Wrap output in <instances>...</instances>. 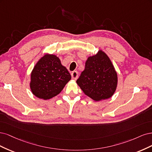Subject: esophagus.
Returning <instances> with one entry per match:
<instances>
[{"label":"esophagus","mask_w":152,"mask_h":152,"mask_svg":"<svg viewBox=\"0 0 152 152\" xmlns=\"http://www.w3.org/2000/svg\"><path fill=\"white\" fill-rule=\"evenodd\" d=\"M71 76H72V79L74 80H76L77 78V76H78V73L77 71H73L72 73H71Z\"/></svg>","instance_id":"34e87169"}]
</instances>
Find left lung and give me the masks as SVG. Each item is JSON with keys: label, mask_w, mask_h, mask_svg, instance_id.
Wrapping results in <instances>:
<instances>
[{"label": "left lung", "mask_w": 152, "mask_h": 152, "mask_svg": "<svg viewBox=\"0 0 152 152\" xmlns=\"http://www.w3.org/2000/svg\"><path fill=\"white\" fill-rule=\"evenodd\" d=\"M117 82V73L113 64L102 50L88 57L85 69L76 81L83 93L96 102L112 97Z\"/></svg>", "instance_id": "1"}]
</instances>
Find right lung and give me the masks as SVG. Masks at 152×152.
I'll list each match as a JSON object with an SVG mask.
<instances>
[{"label": "right lung", "mask_w": 152, "mask_h": 152, "mask_svg": "<svg viewBox=\"0 0 152 152\" xmlns=\"http://www.w3.org/2000/svg\"><path fill=\"white\" fill-rule=\"evenodd\" d=\"M71 76L57 56L45 53L36 63L31 72L30 87L32 94L43 100L58 95Z\"/></svg>", "instance_id": "1"}]
</instances>
